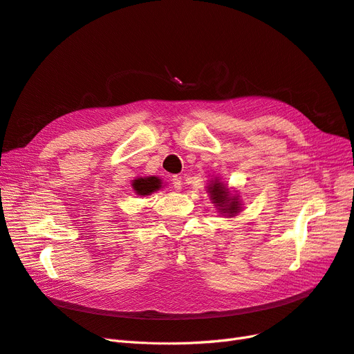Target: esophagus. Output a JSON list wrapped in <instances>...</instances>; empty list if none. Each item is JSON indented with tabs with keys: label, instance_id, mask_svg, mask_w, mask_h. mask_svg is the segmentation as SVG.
<instances>
[{
	"label": "esophagus",
	"instance_id": "1",
	"mask_svg": "<svg viewBox=\"0 0 354 354\" xmlns=\"http://www.w3.org/2000/svg\"><path fill=\"white\" fill-rule=\"evenodd\" d=\"M171 181H173V187H174L177 192L181 190V187H183V183H181V178H180V177L174 176L173 180H171Z\"/></svg>",
	"mask_w": 354,
	"mask_h": 354
}]
</instances>
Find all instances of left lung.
I'll list each match as a JSON object with an SVG mask.
<instances>
[{"label":"left lung","mask_w":354,"mask_h":354,"mask_svg":"<svg viewBox=\"0 0 354 354\" xmlns=\"http://www.w3.org/2000/svg\"><path fill=\"white\" fill-rule=\"evenodd\" d=\"M207 187L209 201L217 208L220 216L227 218L239 216L243 208V203L236 190L232 192V189L224 181H221L220 177L211 178Z\"/></svg>","instance_id":"obj_1"}]
</instances>
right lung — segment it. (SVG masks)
Listing matches in <instances>:
<instances>
[{"label":"right lung","mask_w":354,"mask_h":354,"mask_svg":"<svg viewBox=\"0 0 354 354\" xmlns=\"http://www.w3.org/2000/svg\"><path fill=\"white\" fill-rule=\"evenodd\" d=\"M131 187L137 195L140 196H149L152 195L153 192L162 189V180L155 176H147V177H137L131 180Z\"/></svg>","instance_id":"add662e5"}]
</instances>
